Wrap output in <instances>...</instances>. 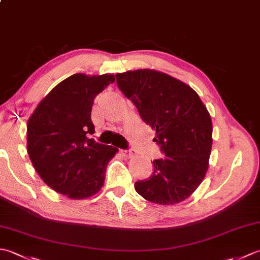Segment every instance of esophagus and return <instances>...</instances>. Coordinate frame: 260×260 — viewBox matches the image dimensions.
Wrapping results in <instances>:
<instances>
[{"instance_id":"34e87169","label":"esophagus","mask_w":260,"mask_h":260,"mask_svg":"<svg viewBox=\"0 0 260 260\" xmlns=\"http://www.w3.org/2000/svg\"><path fill=\"white\" fill-rule=\"evenodd\" d=\"M120 153L123 154L125 157H132L134 155V152L132 150H120Z\"/></svg>"}]
</instances>
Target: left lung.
Returning a JSON list of instances; mask_svg holds the SVG:
<instances>
[{"label":"left lung","mask_w":260,"mask_h":260,"mask_svg":"<svg viewBox=\"0 0 260 260\" xmlns=\"http://www.w3.org/2000/svg\"><path fill=\"white\" fill-rule=\"evenodd\" d=\"M119 90L156 132L164 157L153 161L150 179L135 182L147 201L175 204L189 198L206 176L212 121L198 93L184 82L151 69L116 75Z\"/></svg>","instance_id":"left-lung-1"}]
</instances>
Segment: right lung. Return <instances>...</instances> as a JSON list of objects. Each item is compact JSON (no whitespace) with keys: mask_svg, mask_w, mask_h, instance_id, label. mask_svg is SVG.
Instances as JSON below:
<instances>
[{"mask_svg":"<svg viewBox=\"0 0 260 260\" xmlns=\"http://www.w3.org/2000/svg\"><path fill=\"white\" fill-rule=\"evenodd\" d=\"M113 75L75 74L60 82L27 120V154L47 185L70 199H85L102 189L108 162L118 148L96 143L91 121L93 99Z\"/></svg>","mask_w":260,"mask_h":260,"instance_id":"obj_1","label":"right lung"}]
</instances>
